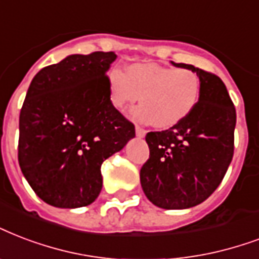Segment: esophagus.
<instances>
[{
	"instance_id": "esophagus-1",
	"label": "esophagus",
	"mask_w": 259,
	"mask_h": 259,
	"mask_svg": "<svg viewBox=\"0 0 259 259\" xmlns=\"http://www.w3.org/2000/svg\"><path fill=\"white\" fill-rule=\"evenodd\" d=\"M145 134H147V130L143 129V127H136V136H137L138 138H143L145 137Z\"/></svg>"
}]
</instances>
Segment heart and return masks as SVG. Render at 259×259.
<instances>
[{
  "label": "heart",
  "instance_id": "b5f03b06",
  "mask_svg": "<svg viewBox=\"0 0 259 259\" xmlns=\"http://www.w3.org/2000/svg\"><path fill=\"white\" fill-rule=\"evenodd\" d=\"M108 102L118 111L138 102L134 121L169 129L182 122L198 103L200 76L190 69H172L157 64H133L111 69L106 78Z\"/></svg>",
  "mask_w": 259,
  "mask_h": 259
}]
</instances>
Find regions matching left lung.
I'll return each mask as SVG.
<instances>
[{
	"instance_id": "left-lung-1",
	"label": "left lung",
	"mask_w": 259,
	"mask_h": 259,
	"mask_svg": "<svg viewBox=\"0 0 259 259\" xmlns=\"http://www.w3.org/2000/svg\"><path fill=\"white\" fill-rule=\"evenodd\" d=\"M171 64L200 76V99L182 122L147 134L149 159L140 181L156 206L187 209L204 202L222 183L234 156L236 112L220 77L193 65Z\"/></svg>"
}]
</instances>
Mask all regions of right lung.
Instances as JSON below:
<instances>
[{
	"mask_svg": "<svg viewBox=\"0 0 259 259\" xmlns=\"http://www.w3.org/2000/svg\"><path fill=\"white\" fill-rule=\"evenodd\" d=\"M114 51L68 55L36 73L19 121V164L36 195L55 208H81L102 190L100 167L136 130L108 102Z\"/></svg>",
	"mask_w": 259,
	"mask_h": 259,
	"instance_id": "1",
	"label": "right lung"
}]
</instances>
